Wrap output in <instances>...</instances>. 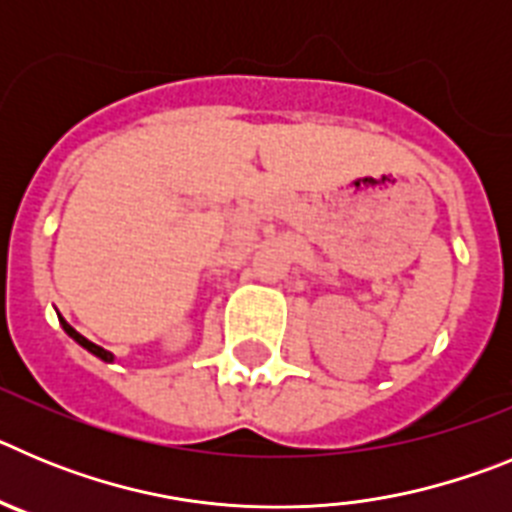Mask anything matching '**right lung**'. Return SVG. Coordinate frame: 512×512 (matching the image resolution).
Returning a JSON list of instances; mask_svg holds the SVG:
<instances>
[{
    "label": "right lung",
    "instance_id": "1",
    "mask_svg": "<svg viewBox=\"0 0 512 512\" xmlns=\"http://www.w3.org/2000/svg\"><path fill=\"white\" fill-rule=\"evenodd\" d=\"M61 325H63V330H66V333H69V336L74 338L76 343H81V346L87 348V351H92L94 356H99V359H104V361H112V354H110V351H104V348H102V346H97V343L87 341V338L81 336V333H76V330L71 328V325L66 323V320H61Z\"/></svg>",
    "mask_w": 512,
    "mask_h": 512
}]
</instances>
